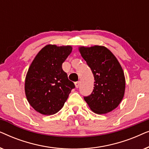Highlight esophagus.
Here are the masks:
<instances>
[{
  "label": "esophagus",
  "mask_w": 149,
  "mask_h": 149,
  "mask_svg": "<svg viewBox=\"0 0 149 149\" xmlns=\"http://www.w3.org/2000/svg\"><path fill=\"white\" fill-rule=\"evenodd\" d=\"M74 84H75V87H76L77 88H78L79 85H80V81H77V82L74 83Z\"/></svg>",
  "instance_id": "34e87169"
}]
</instances>
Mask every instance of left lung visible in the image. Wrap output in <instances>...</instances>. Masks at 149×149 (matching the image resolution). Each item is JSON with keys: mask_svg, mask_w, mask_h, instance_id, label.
Returning a JSON list of instances; mask_svg holds the SVG:
<instances>
[{"mask_svg": "<svg viewBox=\"0 0 149 149\" xmlns=\"http://www.w3.org/2000/svg\"><path fill=\"white\" fill-rule=\"evenodd\" d=\"M94 77L92 93L84 100L95 113L106 114L116 109L124 96L125 79L117 59L104 46L79 47Z\"/></svg>", "mask_w": 149, "mask_h": 149, "instance_id": "obj_1", "label": "left lung"}]
</instances>
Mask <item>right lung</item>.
I'll return each instance as SVG.
<instances>
[{"label": "right lung", "mask_w": 149, "mask_h": 149, "mask_svg": "<svg viewBox=\"0 0 149 149\" xmlns=\"http://www.w3.org/2000/svg\"><path fill=\"white\" fill-rule=\"evenodd\" d=\"M72 49L69 45H47L38 53L29 67L25 80L26 95L31 107L40 114L58 113L75 87L62 69L63 62Z\"/></svg>", "instance_id": "1"}]
</instances>
